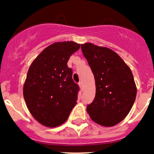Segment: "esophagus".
Listing matches in <instances>:
<instances>
[{
  "mask_svg": "<svg viewBox=\"0 0 154 154\" xmlns=\"http://www.w3.org/2000/svg\"><path fill=\"white\" fill-rule=\"evenodd\" d=\"M79 86H80V89L83 91V83H81V82H80V83H79Z\"/></svg>",
  "mask_w": 154,
  "mask_h": 154,
  "instance_id": "34e87169",
  "label": "esophagus"
}]
</instances>
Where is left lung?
Instances as JSON below:
<instances>
[{
    "label": "left lung",
    "instance_id": "1",
    "mask_svg": "<svg viewBox=\"0 0 154 154\" xmlns=\"http://www.w3.org/2000/svg\"><path fill=\"white\" fill-rule=\"evenodd\" d=\"M82 52L94 77L95 97L86 107L93 122L104 127L125 119L134 103L136 86L130 68L112 50L81 45Z\"/></svg>",
    "mask_w": 154,
    "mask_h": 154
}]
</instances>
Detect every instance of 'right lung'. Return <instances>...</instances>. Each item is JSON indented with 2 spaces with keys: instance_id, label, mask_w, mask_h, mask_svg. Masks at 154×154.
Returning <instances> with one entry per match:
<instances>
[{
  "instance_id": "right-lung-1",
  "label": "right lung",
  "mask_w": 154,
  "mask_h": 154,
  "mask_svg": "<svg viewBox=\"0 0 154 154\" xmlns=\"http://www.w3.org/2000/svg\"><path fill=\"white\" fill-rule=\"evenodd\" d=\"M80 47L74 42H55L43 50L29 66L23 94L29 112L42 125H61L77 103L80 88L67 63Z\"/></svg>"
}]
</instances>
